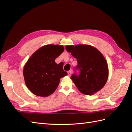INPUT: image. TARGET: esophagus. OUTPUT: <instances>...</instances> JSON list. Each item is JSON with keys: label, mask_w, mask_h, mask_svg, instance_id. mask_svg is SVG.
I'll return each mask as SVG.
<instances>
[{"label": "esophagus", "mask_w": 132, "mask_h": 132, "mask_svg": "<svg viewBox=\"0 0 132 132\" xmlns=\"http://www.w3.org/2000/svg\"><path fill=\"white\" fill-rule=\"evenodd\" d=\"M72 73V70H70V71H69L68 72V75H69V77L71 76Z\"/></svg>", "instance_id": "34e87169"}]
</instances>
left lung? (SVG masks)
<instances>
[{
    "label": "left lung",
    "instance_id": "1",
    "mask_svg": "<svg viewBox=\"0 0 132 132\" xmlns=\"http://www.w3.org/2000/svg\"><path fill=\"white\" fill-rule=\"evenodd\" d=\"M66 49L78 62L80 74H72L71 79L79 91L86 95L100 91L108 78V64L102 53L89 45H67Z\"/></svg>",
    "mask_w": 132,
    "mask_h": 132
}]
</instances>
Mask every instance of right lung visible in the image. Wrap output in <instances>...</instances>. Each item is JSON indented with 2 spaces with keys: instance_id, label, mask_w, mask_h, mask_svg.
Returning <instances> with one entry per match:
<instances>
[{
  "instance_id": "1",
  "label": "right lung",
  "mask_w": 132,
  "mask_h": 132,
  "mask_svg": "<svg viewBox=\"0 0 132 132\" xmlns=\"http://www.w3.org/2000/svg\"><path fill=\"white\" fill-rule=\"evenodd\" d=\"M63 51L62 45H46L28 59L24 67L23 75L27 87L33 94L49 96L57 89L61 78L68 75L62 64L55 62Z\"/></svg>"
}]
</instances>
